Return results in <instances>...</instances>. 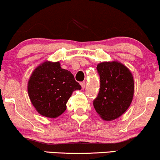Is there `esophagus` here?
<instances>
[{"instance_id":"esophagus-1","label":"esophagus","mask_w":160,"mask_h":160,"mask_svg":"<svg viewBox=\"0 0 160 160\" xmlns=\"http://www.w3.org/2000/svg\"><path fill=\"white\" fill-rule=\"evenodd\" d=\"M80 85H81L82 88H84L86 87V82H80Z\"/></svg>"}]
</instances>
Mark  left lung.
<instances>
[{
  "mask_svg": "<svg viewBox=\"0 0 160 160\" xmlns=\"http://www.w3.org/2000/svg\"><path fill=\"white\" fill-rule=\"evenodd\" d=\"M100 75V91L94 107L104 121L119 118L131 104L134 80L131 72L120 62H102L97 65Z\"/></svg>",
  "mask_w": 160,
  "mask_h": 160,
  "instance_id": "1",
  "label": "left lung"
}]
</instances>
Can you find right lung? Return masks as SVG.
Returning a JSON list of instances; mask_svg holds the SVG:
<instances>
[{
	"instance_id": "1",
	"label": "right lung",
	"mask_w": 160,
	"mask_h": 160,
	"mask_svg": "<svg viewBox=\"0 0 160 160\" xmlns=\"http://www.w3.org/2000/svg\"><path fill=\"white\" fill-rule=\"evenodd\" d=\"M81 89L69 71L59 62L45 61L36 67L28 80V92L32 104L42 116L55 118L66 109L74 90Z\"/></svg>"
}]
</instances>
